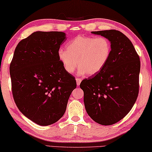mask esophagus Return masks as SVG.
<instances>
[{
    "label": "esophagus",
    "instance_id": "obj_1",
    "mask_svg": "<svg viewBox=\"0 0 152 152\" xmlns=\"http://www.w3.org/2000/svg\"><path fill=\"white\" fill-rule=\"evenodd\" d=\"M76 81H77V86H79L81 82V79H79V78L76 79Z\"/></svg>",
    "mask_w": 152,
    "mask_h": 152
}]
</instances>
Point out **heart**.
<instances>
[{"label":"heart","mask_w":152,"mask_h":152,"mask_svg":"<svg viewBox=\"0 0 152 152\" xmlns=\"http://www.w3.org/2000/svg\"><path fill=\"white\" fill-rule=\"evenodd\" d=\"M111 53V42L105 37L78 36L67 43L66 50L60 49L58 56L68 73H73L79 65V75H93L104 69Z\"/></svg>","instance_id":"heart-1"}]
</instances>
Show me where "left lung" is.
Masks as SVG:
<instances>
[{
    "instance_id": "left-lung-1",
    "label": "left lung",
    "mask_w": 152,
    "mask_h": 152,
    "mask_svg": "<svg viewBox=\"0 0 152 152\" xmlns=\"http://www.w3.org/2000/svg\"><path fill=\"white\" fill-rule=\"evenodd\" d=\"M111 42L108 62L99 73L80 83L86 110L94 122L112 125L129 113L139 94V57L132 42L115 30L93 31Z\"/></svg>"
}]
</instances>
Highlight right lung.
I'll use <instances>...</instances> for the list:
<instances>
[{
	"instance_id": "1",
	"label": "right lung",
	"mask_w": 152,
	"mask_h": 152,
	"mask_svg": "<svg viewBox=\"0 0 152 152\" xmlns=\"http://www.w3.org/2000/svg\"><path fill=\"white\" fill-rule=\"evenodd\" d=\"M66 40L63 32H34L18 44L11 62L14 101L23 115L40 126L62 118L77 86L58 59Z\"/></svg>"
}]
</instances>
